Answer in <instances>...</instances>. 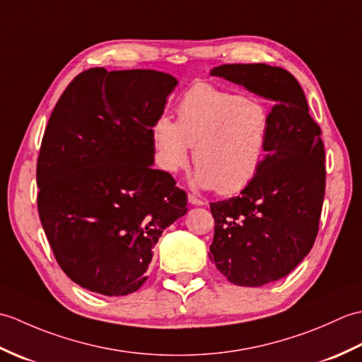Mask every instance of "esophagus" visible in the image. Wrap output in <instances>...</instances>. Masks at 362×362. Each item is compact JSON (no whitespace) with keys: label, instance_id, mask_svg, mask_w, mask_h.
I'll return each instance as SVG.
<instances>
[{"label":"esophagus","instance_id":"34e87169","mask_svg":"<svg viewBox=\"0 0 362 362\" xmlns=\"http://www.w3.org/2000/svg\"><path fill=\"white\" fill-rule=\"evenodd\" d=\"M188 201L191 205H205V201H202V199H199L194 194H188Z\"/></svg>","mask_w":362,"mask_h":362}]
</instances>
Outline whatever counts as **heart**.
<instances>
[{
	"label": "heart",
	"mask_w": 362,
	"mask_h": 362,
	"mask_svg": "<svg viewBox=\"0 0 362 362\" xmlns=\"http://www.w3.org/2000/svg\"><path fill=\"white\" fill-rule=\"evenodd\" d=\"M177 122L166 117L152 127L158 166L169 174L187 168L189 148L196 183L221 194L244 189L259 173L267 152L271 110L258 98L199 82L177 104Z\"/></svg>",
	"instance_id": "obj_1"
}]
</instances>
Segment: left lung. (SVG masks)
Returning <instances> with one entry per match:
<instances>
[{
	"mask_svg": "<svg viewBox=\"0 0 362 362\" xmlns=\"http://www.w3.org/2000/svg\"><path fill=\"white\" fill-rule=\"evenodd\" d=\"M271 99V132L259 173L240 196L211 202L210 259L238 286L286 276L316 241L325 196V149L302 87L289 71L266 64L211 70Z\"/></svg>",
	"mask_w": 362,
	"mask_h": 362,
	"instance_id": "1",
	"label": "left lung"
}]
</instances>
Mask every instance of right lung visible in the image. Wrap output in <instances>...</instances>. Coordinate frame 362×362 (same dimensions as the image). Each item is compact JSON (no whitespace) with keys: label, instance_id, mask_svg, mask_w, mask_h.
Returning <instances> with one entry per match:
<instances>
[{"label":"right lung","instance_id":"right-lung-1","mask_svg":"<svg viewBox=\"0 0 362 362\" xmlns=\"http://www.w3.org/2000/svg\"><path fill=\"white\" fill-rule=\"evenodd\" d=\"M177 86L153 70L90 68L46 126L37 206L59 266L79 286L127 296L148 280L152 249L187 213V193L153 169L152 127Z\"/></svg>","mask_w":362,"mask_h":362}]
</instances>
